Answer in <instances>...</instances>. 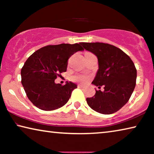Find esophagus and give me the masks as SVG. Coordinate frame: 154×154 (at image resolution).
Instances as JSON below:
<instances>
[{
  "label": "esophagus",
  "mask_w": 154,
  "mask_h": 154,
  "mask_svg": "<svg viewBox=\"0 0 154 154\" xmlns=\"http://www.w3.org/2000/svg\"><path fill=\"white\" fill-rule=\"evenodd\" d=\"M77 86H78V88H85L84 85H80V84L78 85Z\"/></svg>",
  "instance_id": "obj_1"
}]
</instances>
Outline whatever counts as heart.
I'll list each match as a JSON object with an SVG mask.
<instances>
[{
  "label": "heart",
  "mask_w": 154,
  "mask_h": 154,
  "mask_svg": "<svg viewBox=\"0 0 154 154\" xmlns=\"http://www.w3.org/2000/svg\"><path fill=\"white\" fill-rule=\"evenodd\" d=\"M72 79L74 82H79L81 83H85L88 79V77L84 75H76L72 77Z\"/></svg>",
  "instance_id": "obj_1"
}]
</instances>
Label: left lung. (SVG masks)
<instances>
[{
	"instance_id": "8db88e82",
	"label": "left lung",
	"mask_w": 154,
	"mask_h": 154,
	"mask_svg": "<svg viewBox=\"0 0 154 154\" xmlns=\"http://www.w3.org/2000/svg\"><path fill=\"white\" fill-rule=\"evenodd\" d=\"M85 50L97 57L98 69L92 83L104 91L96 90L87 103L93 110L111 114L127 103L136 85L137 69L130 57L116 47L103 43H81Z\"/></svg>"
}]
</instances>
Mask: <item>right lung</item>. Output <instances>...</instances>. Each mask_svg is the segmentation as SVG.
<instances>
[{
	"label": "right lung",
	"mask_w": 154,
	"mask_h": 154,
	"mask_svg": "<svg viewBox=\"0 0 154 154\" xmlns=\"http://www.w3.org/2000/svg\"><path fill=\"white\" fill-rule=\"evenodd\" d=\"M84 50L79 44L48 45L31 55L21 71L22 84L28 98L36 107L52 111L64 106L77 84L56 83L60 73L66 72L67 61L76 52Z\"/></svg>",
	"instance_id": "right-lung-1"
}]
</instances>
